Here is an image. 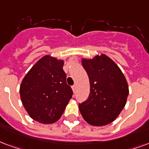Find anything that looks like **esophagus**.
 Wrapping results in <instances>:
<instances>
[{"label": "esophagus", "instance_id": "esophagus-1", "mask_svg": "<svg viewBox=\"0 0 149 149\" xmlns=\"http://www.w3.org/2000/svg\"><path fill=\"white\" fill-rule=\"evenodd\" d=\"M72 91H73V92H75V90H76V85L72 86Z\"/></svg>", "mask_w": 149, "mask_h": 149}]
</instances>
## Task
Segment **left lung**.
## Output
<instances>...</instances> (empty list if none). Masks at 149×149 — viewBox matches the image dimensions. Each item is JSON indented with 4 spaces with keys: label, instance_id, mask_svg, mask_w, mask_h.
<instances>
[{
    "label": "left lung",
    "instance_id": "left-lung-1",
    "mask_svg": "<svg viewBox=\"0 0 149 149\" xmlns=\"http://www.w3.org/2000/svg\"><path fill=\"white\" fill-rule=\"evenodd\" d=\"M90 82L88 100L79 104L80 114L88 124L102 126L114 122L125 107L129 86L117 64L106 54L82 58Z\"/></svg>",
    "mask_w": 149,
    "mask_h": 149
}]
</instances>
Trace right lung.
Instances as JSON below:
<instances>
[{"instance_id": "add662e5", "label": "right lung", "mask_w": 149, "mask_h": 149, "mask_svg": "<svg viewBox=\"0 0 149 149\" xmlns=\"http://www.w3.org/2000/svg\"><path fill=\"white\" fill-rule=\"evenodd\" d=\"M64 61L45 55L22 80L19 94L29 116L42 124H52L63 114L72 95L66 83Z\"/></svg>"}]
</instances>
